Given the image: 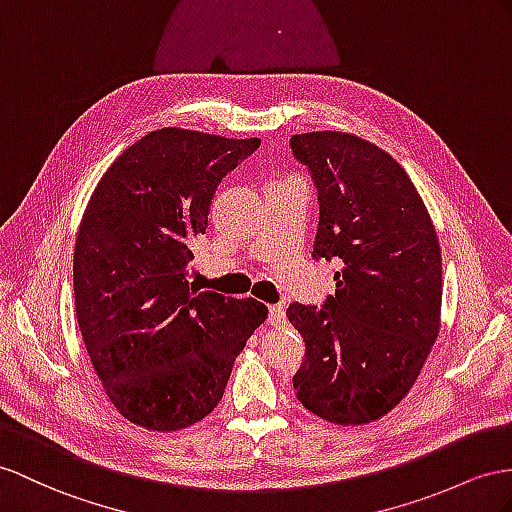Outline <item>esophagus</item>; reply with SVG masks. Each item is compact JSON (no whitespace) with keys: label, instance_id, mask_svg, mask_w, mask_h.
I'll return each instance as SVG.
<instances>
[{"label":"esophagus","instance_id":"obj_1","mask_svg":"<svg viewBox=\"0 0 512 512\" xmlns=\"http://www.w3.org/2000/svg\"><path fill=\"white\" fill-rule=\"evenodd\" d=\"M268 322L272 326L285 324V307L283 305H270L268 307Z\"/></svg>","mask_w":512,"mask_h":512}]
</instances>
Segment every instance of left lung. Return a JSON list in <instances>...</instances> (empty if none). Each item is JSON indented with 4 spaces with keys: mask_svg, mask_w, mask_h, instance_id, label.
Returning a JSON list of instances; mask_svg holds the SVG:
<instances>
[{
    "mask_svg": "<svg viewBox=\"0 0 512 512\" xmlns=\"http://www.w3.org/2000/svg\"><path fill=\"white\" fill-rule=\"evenodd\" d=\"M292 151L318 188L313 255L342 261L324 309H287L305 339L296 398L331 424H370L411 391L439 335V238L406 170L376 144L326 129L292 136Z\"/></svg>",
    "mask_w": 512,
    "mask_h": 512,
    "instance_id": "obj_1",
    "label": "left lung"
}]
</instances>
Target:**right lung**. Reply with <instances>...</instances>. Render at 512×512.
<instances>
[{
    "instance_id": "obj_1",
    "label": "right lung",
    "mask_w": 512,
    "mask_h": 512,
    "mask_svg": "<svg viewBox=\"0 0 512 512\" xmlns=\"http://www.w3.org/2000/svg\"><path fill=\"white\" fill-rule=\"evenodd\" d=\"M259 144L155 129L90 194L73 255L75 313L103 389L131 424L175 432L201 422L268 318L255 298L196 292L186 279L220 179Z\"/></svg>"
}]
</instances>
